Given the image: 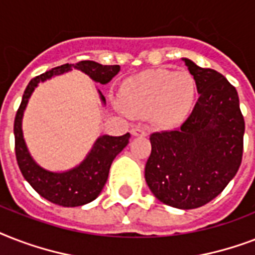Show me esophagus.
<instances>
[{"instance_id":"esophagus-1","label":"esophagus","mask_w":255,"mask_h":255,"mask_svg":"<svg viewBox=\"0 0 255 255\" xmlns=\"http://www.w3.org/2000/svg\"><path fill=\"white\" fill-rule=\"evenodd\" d=\"M131 133L133 136H147V129H144L141 127H133L131 129Z\"/></svg>"}]
</instances>
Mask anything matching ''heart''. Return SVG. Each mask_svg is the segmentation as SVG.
I'll return each instance as SVG.
<instances>
[{
  "label": "heart",
  "mask_w": 255,
  "mask_h": 255,
  "mask_svg": "<svg viewBox=\"0 0 255 255\" xmlns=\"http://www.w3.org/2000/svg\"><path fill=\"white\" fill-rule=\"evenodd\" d=\"M196 96V82L186 70H149L123 82L120 104L132 115L149 114L161 127L180 123L190 111Z\"/></svg>",
  "instance_id": "obj_1"
}]
</instances>
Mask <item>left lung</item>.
I'll return each instance as SVG.
<instances>
[{
    "label": "left lung",
    "mask_w": 255,
    "mask_h": 255,
    "mask_svg": "<svg viewBox=\"0 0 255 255\" xmlns=\"http://www.w3.org/2000/svg\"><path fill=\"white\" fill-rule=\"evenodd\" d=\"M182 61L200 96L181 127L149 136L145 181L165 205L194 209L217 197L237 173L245 122L237 90L222 74Z\"/></svg>",
    "instance_id": "left-lung-1"
}]
</instances>
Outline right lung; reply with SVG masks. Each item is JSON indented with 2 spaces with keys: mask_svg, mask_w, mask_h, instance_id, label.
Wrapping results in <instances>:
<instances>
[{
  "mask_svg": "<svg viewBox=\"0 0 255 255\" xmlns=\"http://www.w3.org/2000/svg\"><path fill=\"white\" fill-rule=\"evenodd\" d=\"M73 69L79 70L100 85H107L112 78L120 71V66H103L94 61H81L74 65L58 66L55 69L41 74L30 81L22 96L21 106L18 108L14 119V139H15V157L18 167L23 177L33 189L42 197L53 204L61 206H82L94 201L103 189L108 178V172L116 156L123 151L129 143V133L123 136H99L88 152L85 160L79 165L65 172H51L42 168L31 157L26 147L23 132H22V118L27 102L39 83L51 79L53 77L69 73ZM102 103L106 104V98L98 90Z\"/></svg>",
  "mask_w": 255,
  "mask_h": 255,
  "instance_id": "right-lung-1",
  "label": "right lung"
}]
</instances>
